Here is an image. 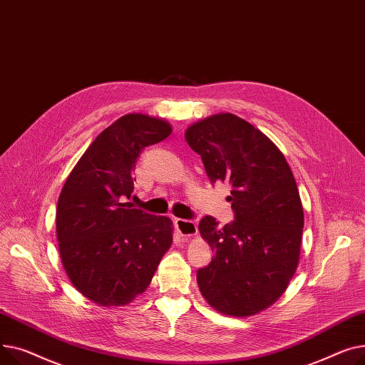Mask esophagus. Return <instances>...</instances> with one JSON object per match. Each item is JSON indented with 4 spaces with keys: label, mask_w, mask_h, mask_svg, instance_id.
I'll return each instance as SVG.
<instances>
[{
    "label": "esophagus",
    "mask_w": 365,
    "mask_h": 365,
    "mask_svg": "<svg viewBox=\"0 0 365 365\" xmlns=\"http://www.w3.org/2000/svg\"><path fill=\"white\" fill-rule=\"evenodd\" d=\"M175 227H177L178 232L185 239H190V237H192V235L197 234V224L195 221L177 218L175 220Z\"/></svg>",
    "instance_id": "obj_1"
}]
</instances>
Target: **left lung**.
Segmentation results:
<instances>
[{
  "label": "left lung",
  "instance_id": "8db88e82",
  "mask_svg": "<svg viewBox=\"0 0 365 365\" xmlns=\"http://www.w3.org/2000/svg\"><path fill=\"white\" fill-rule=\"evenodd\" d=\"M185 140L210 182L230 184L234 212L224 227L209 215L199 224L215 253L197 271L199 289L221 314H258L284 293L299 264L304 209L290 166L265 134L232 113L190 125Z\"/></svg>",
  "mask_w": 365,
  "mask_h": 365
}]
</instances>
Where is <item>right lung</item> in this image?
I'll list each match as a JSON object with an SVG mask.
<instances>
[{
  "instance_id": "1",
  "label": "right lung",
  "mask_w": 365,
  "mask_h": 365,
  "mask_svg": "<svg viewBox=\"0 0 365 365\" xmlns=\"http://www.w3.org/2000/svg\"><path fill=\"white\" fill-rule=\"evenodd\" d=\"M173 133L143 113L119 118L91 143L64 182L56 212L61 264L73 287L100 307H123L152 282L173 245V221L134 207L144 147Z\"/></svg>"
}]
</instances>
